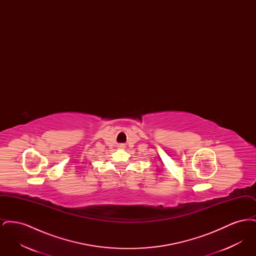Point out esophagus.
Wrapping results in <instances>:
<instances>
[{
	"instance_id": "34e87169",
	"label": "esophagus",
	"mask_w": 256,
	"mask_h": 256,
	"mask_svg": "<svg viewBox=\"0 0 256 256\" xmlns=\"http://www.w3.org/2000/svg\"><path fill=\"white\" fill-rule=\"evenodd\" d=\"M119 148H124V145H120V146H119Z\"/></svg>"
}]
</instances>
